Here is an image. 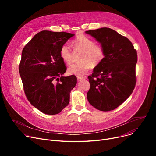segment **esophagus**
Masks as SVG:
<instances>
[{
  "instance_id": "1",
  "label": "esophagus",
  "mask_w": 156,
  "mask_h": 156,
  "mask_svg": "<svg viewBox=\"0 0 156 156\" xmlns=\"http://www.w3.org/2000/svg\"><path fill=\"white\" fill-rule=\"evenodd\" d=\"M86 78L85 77H83V76H78L77 77V79H78V81H81L83 80H85Z\"/></svg>"
}]
</instances>
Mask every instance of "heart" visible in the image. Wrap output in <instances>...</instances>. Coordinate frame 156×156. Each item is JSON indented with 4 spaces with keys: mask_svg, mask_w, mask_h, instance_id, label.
Here are the masks:
<instances>
[{
    "mask_svg": "<svg viewBox=\"0 0 156 156\" xmlns=\"http://www.w3.org/2000/svg\"><path fill=\"white\" fill-rule=\"evenodd\" d=\"M72 47L75 51H81L78 63L74 64L68 69L71 75L81 76L86 74L89 69L99 65L105 56L103 47L94 42V41L85 35H80L74 40ZM59 55L64 63L69 65L72 62V52L69 45L65 44L60 49Z\"/></svg>",
    "mask_w": 156,
    "mask_h": 156,
    "instance_id": "heart-1",
    "label": "heart"
}]
</instances>
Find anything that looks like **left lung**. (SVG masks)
I'll list each match as a JSON object with an SVG mask.
<instances>
[{
	"instance_id": "left-lung-1",
	"label": "left lung",
	"mask_w": 156,
	"mask_h": 156,
	"mask_svg": "<svg viewBox=\"0 0 156 156\" xmlns=\"http://www.w3.org/2000/svg\"><path fill=\"white\" fill-rule=\"evenodd\" d=\"M86 34L103 47L105 56L88 76L87 99L98 110L115 109L132 94L136 85V51L126 37L109 28L88 30Z\"/></svg>"
}]
</instances>
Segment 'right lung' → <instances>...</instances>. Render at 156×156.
<instances>
[{
  "label": "right lung",
  "instance_id": "right-lung-1",
  "mask_svg": "<svg viewBox=\"0 0 156 156\" xmlns=\"http://www.w3.org/2000/svg\"><path fill=\"white\" fill-rule=\"evenodd\" d=\"M75 34L44 30L24 46L19 71L24 93L30 104L46 114L59 113L69 102L75 75L62 76L66 68L59 52Z\"/></svg>",
  "mask_w": 156,
  "mask_h": 156
}]
</instances>
